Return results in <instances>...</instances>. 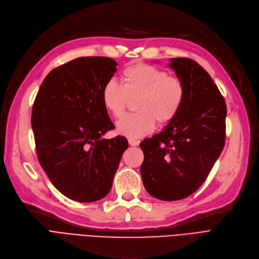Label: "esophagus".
<instances>
[{"label":"esophagus","instance_id":"1","mask_svg":"<svg viewBox=\"0 0 259 259\" xmlns=\"http://www.w3.org/2000/svg\"><path fill=\"white\" fill-rule=\"evenodd\" d=\"M128 143H130V145H132V146H137V145L139 144V141L136 140V139L130 138V139H128Z\"/></svg>","mask_w":259,"mask_h":259}]
</instances>
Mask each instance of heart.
I'll return each instance as SVG.
<instances>
[{
    "label": "heart",
    "instance_id": "1",
    "mask_svg": "<svg viewBox=\"0 0 259 259\" xmlns=\"http://www.w3.org/2000/svg\"><path fill=\"white\" fill-rule=\"evenodd\" d=\"M122 84L110 79L102 89V102L115 118L125 113L130 99H136L138 113L126 115L117 123V131L130 138H140L152 133L157 119L167 124L179 114L186 100V85L166 70L138 63L123 69Z\"/></svg>",
    "mask_w": 259,
    "mask_h": 259
}]
</instances>
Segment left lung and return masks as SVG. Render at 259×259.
<instances>
[{
	"label": "left lung",
	"mask_w": 259,
	"mask_h": 259,
	"mask_svg": "<svg viewBox=\"0 0 259 259\" xmlns=\"http://www.w3.org/2000/svg\"><path fill=\"white\" fill-rule=\"evenodd\" d=\"M170 61L186 85V100L161 133L140 143L144 187L165 201L187 198L205 181L224 150L227 116L226 101L206 70L189 58Z\"/></svg>",
	"instance_id": "obj_1"
}]
</instances>
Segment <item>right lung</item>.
I'll return each mask as SVG.
<instances>
[{"label": "right lung", "instance_id": "obj_1", "mask_svg": "<svg viewBox=\"0 0 259 259\" xmlns=\"http://www.w3.org/2000/svg\"><path fill=\"white\" fill-rule=\"evenodd\" d=\"M107 57H81L53 69L32 106L38 160L55 188L67 198L93 202L110 191L125 137L100 139L115 128L102 89L116 72Z\"/></svg>", "mask_w": 259, "mask_h": 259}]
</instances>
